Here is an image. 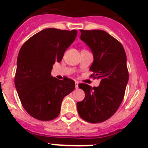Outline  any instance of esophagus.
<instances>
[{
    "label": "esophagus",
    "instance_id": "obj_1",
    "mask_svg": "<svg viewBox=\"0 0 148 148\" xmlns=\"http://www.w3.org/2000/svg\"><path fill=\"white\" fill-rule=\"evenodd\" d=\"M78 84H79V82L78 81L75 82V87H76V89H78Z\"/></svg>",
    "mask_w": 148,
    "mask_h": 148
}]
</instances>
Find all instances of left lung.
Segmentation results:
<instances>
[{"label": "left lung", "instance_id": "left-lung-1", "mask_svg": "<svg viewBox=\"0 0 148 148\" xmlns=\"http://www.w3.org/2000/svg\"><path fill=\"white\" fill-rule=\"evenodd\" d=\"M80 32V39L89 46L94 57L90 77L101 82L93 88L86 84L78 85L85 98L77 103V108L83 120L98 123L110 118L122 103L129 80L126 55L122 44L105 31Z\"/></svg>", "mask_w": 148, "mask_h": 148}]
</instances>
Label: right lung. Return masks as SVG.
Returning <instances> with one entry per match:
<instances>
[{
  "instance_id": "obj_1",
  "label": "right lung",
  "mask_w": 148,
  "mask_h": 148,
  "mask_svg": "<svg viewBox=\"0 0 148 148\" xmlns=\"http://www.w3.org/2000/svg\"><path fill=\"white\" fill-rule=\"evenodd\" d=\"M76 30L46 28L21 47L15 75V86L25 110L42 121L56 118L62 100L75 89L73 80L51 76L53 64L61 62L77 37Z\"/></svg>"
}]
</instances>
